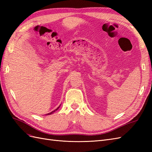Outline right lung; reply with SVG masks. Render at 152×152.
I'll use <instances>...</instances> for the list:
<instances>
[{"label":"right lung","mask_w":152,"mask_h":152,"mask_svg":"<svg viewBox=\"0 0 152 152\" xmlns=\"http://www.w3.org/2000/svg\"><path fill=\"white\" fill-rule=\"evenodd\" d=\"M59 107H60V106H59ZM59 107H58V108H56V110H54V111H53L52 112H50V113H48V114H46V115H50V114H52V113H54V112L55 111H56V110H58V108H59Z\"/></svg>","instance_id":"1"}]
</instances>
